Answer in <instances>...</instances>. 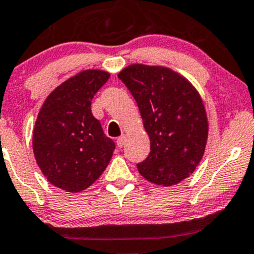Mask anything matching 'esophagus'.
Segmentation results:
<instances>
[{"label":"esophagus","instance_id":"esophagus-1","mask_svg":"<svg viewBox=\"0 0 254 254\" xmlns=\"http://www.w3.org/2000/svg\"><path fill=\"white\" fill-rule=\"evenodd\" d=\"M125 140H127V137H125V136H121V137L117 139V146H118V147H123L124 144H125Z\"/></svg>","mask_w":254,"mask_h":254}]
</instances>
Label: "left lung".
Returning <instances> with one entry per match:
<instances>
[{
	"label": "left lung",
	"instance_id": "1",
	"mask_svg": "<svg viewBox=\"0 0 254 254\" xmlns=\"http://www.w3.org/2000/svg\"><path fill=\"white\" fill-rule=\"evenodd\" d=\"M136 99L150 138L147 158L137 165L146 181L172 186L190 177L203 158L208 122L193 84L162 65L131 64L118 73Z\"/></svg>",
	"mask_w": 254,
	"mask_h": 254
}]
</instances>
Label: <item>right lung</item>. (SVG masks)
Listing matches in <instances>:
<instances>
[{
    "label": "right lung",
    "instance_id": "right-lung-1",
    "mask_svg": "<svg viewBox=\"0 0 254 254\" xmlns=\"http://www.w3.org/2000/svg\"><path fill=\"white\" fill-rule=\"evenodd\" d=\"M110 73L86 69L51 91L37 115L33 150L50 184L72 193L91 186L104 172L115 150L91 112V99Z\"/></svg>",
    "mask_w": 254,
    "mask_h": 254
}]
</instances>
